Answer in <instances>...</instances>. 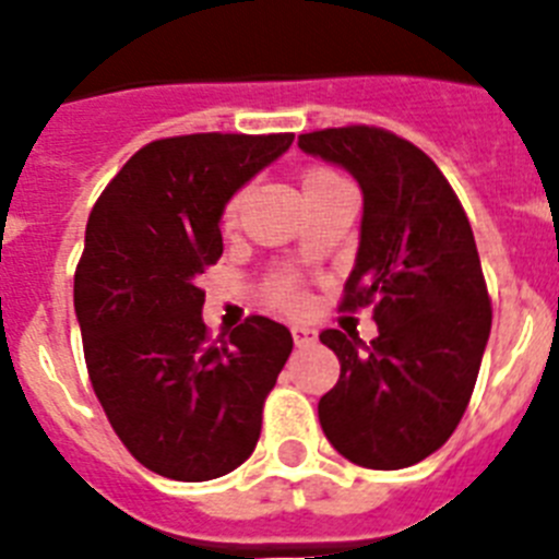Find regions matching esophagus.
I'll list each match as a JSON object with an SVG mask.
<instances>
[{
	"label": "esophagus",
	"mask_w": 559,
	"mask_h": 559,
	"mask_svg": "<svg viewBox=\"0 0 559 559\" xmlns=\"http://www.w3.org/2000/svg\"><path fill=\"white\" fill-rule=\"evenodd\" d=\"M290 333H294L296 347H305V344H310V341L316 338V330H310L308 324H294V328H290Z\"/></svg>",
	"instance_id": "esophagus-1"
}]
</instances>
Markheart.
Returning <instances> with one entry per match:
<instances>
[{
    "mask_svg": "<svg viewBox=\"0 0 559 559\" xmlns=\"http://www.w3.org/2000/svg\"><path fill=\"white\" fill-rule=\"evenodd\" d=\"M333 185H341V179L335 176V173L310 170L302 181V190L313 192V190H324V187H333ZM237 212H240V195H235V199L226 204L224 224H235ZM271 299H274L280 308H296V305H299V290H296V285L290 283V280H276V283L271 285Z\"/></svg>",
    "mask_w": 559,
    "mask_h": 559,
    "instance_id": "heart-1",
    "label": "heart"
}]
</instances>
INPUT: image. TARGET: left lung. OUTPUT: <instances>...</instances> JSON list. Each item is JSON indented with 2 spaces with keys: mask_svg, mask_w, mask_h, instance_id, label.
I'll return each instance as SVG.
<instances>
[{
  "mask_svg": "<svg viewBox=\"0 0 559 559\" xmlns=\"http://www.w3.org/2000/svg\"><path fill=\"white\" fill-rule=\"evenodd\" d=\"M358 181L364 218L344 305L374 302L378 338L324 330L341 364L319 400L330 445L372 471H400L448 442L476 386L492 310L473 229L448 179L412 142L380 128L299 136Z\"/></svg>",
  "mask_w": 559,
  "mask_h": 559,
  "instance_id": "1",
  "label": "left lung"
}]
</instances>
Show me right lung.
<instances>
[{
	"instance_id": "obj_1",
	"label": "right lung",
	"mask_w": 559,
	"mask_h": 559,
	"mask_svg": "<svg viewBox=\"0 0 559 559\" xmlns=\"http://www.w3.org/2000/svg\"><path fill=\"white\" fill-rule=\"evenodd\" d=\"M294 133H190L136 151L103 190L75 274L88 378L147 471L210 481L254 451L290 330L251 316L206 338L199 276L224 254L221 218Z\"/></svg>"
}]
</instances>
